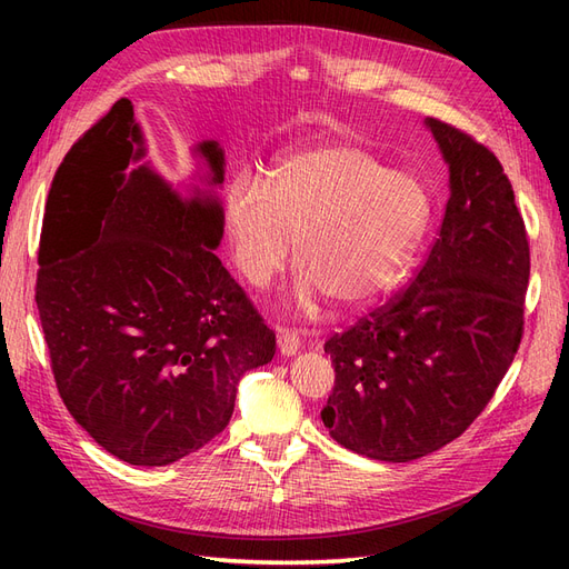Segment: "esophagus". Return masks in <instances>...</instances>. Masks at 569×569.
I'll list each match as a JSON object with an SVG mask.
<instances>
[{"mask_svg": "<svg viewBox=\"0 0 569 569\" xmlns=\"http://www.w3.org/2000/svg\"><path fill=\"white\" fill-rule=\"evenodd\" d=\"M301 347V341L295 332H280L278 335V349L282 356H295Z\"/></svg>", "mask_w": 569, "mask_h": 569, "instance_id": "esophagus-1", "label": "esophagus"}]
</instances>
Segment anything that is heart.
Segmentation results:
<instances>
[{"label":"heart","mask_w":569,"mask_h":569,"mask_svg":"<svg viewBox=\"0 0 569 569\" xmlns=\"http://www.w3.org/2000/svg\"><path fill=\"white\" fill-rule=\"evenodd\" d=\"M422 184L351 142H320L272 168L268 189L237 178L228 189L234 261L263 289L289 263L306 274L301 306L316 289L337 306L380 295L399 274L427 226Z\"/></svg>","instance_id":"b5f03b06"}]
</instances>
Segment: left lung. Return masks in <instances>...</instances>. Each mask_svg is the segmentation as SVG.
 Here are the masks:
<instances>
[{
	"label": "left lung",
	"mask_w": 569,
	"mask_h": 569,
	"mask_svg": "<svg viewBox=\"0 0 569 569\" xmlns=\"http://www.w3.org/2000/svg\"><path fill=\"white\" fill-rule=\"evenodd\" d=\"M451 197L416 280L325 341L335 389L322 422L343 449L408 462L458 439L487 408L525 332L529 239L496 153L427 118Z\"/></svg>",
	"instance_id": "8db88e82"
}]
</instances>
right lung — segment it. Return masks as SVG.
<instances>
[{
  "mask_svg": "<svg viewBox=\"0 0 569 569\" xmlns=\"http://www.w3.org/2000/svg\"><path fill=\"white\" fill-rule=\"evenodd\" d=\"M130 99L66 153L47 197L36 301L68 412L130 465L176 462L228 427L274 332L213 253L222 209L182 201L144 157ZM211 182L222 149L199 144Z\"/></svg>",
  "mask_w": 569,
  "mask_h": 569,
  "instance_id": "add662e5",
  "label": "right lung"
}]
</instances>
